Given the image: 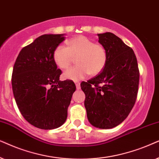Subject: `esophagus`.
Listing matches in <instances>:
<instances>
[{"instance_id": "obj_1", "label": "esophagus", "mask_w": 159, "mask_h": 159, "mask_svg": "<svg viewBox=\"0 0 159 159\" xmlns=\"http://www.w3.org/2000/svg\"><path fill=\"white\" fill-rule=\"evenodd\" d=\"M75 86H76V89H77L78 90L81 89V84H80L79 82H75Z\"/></svg>"}]
</instances>
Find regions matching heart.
<instances>
[{"label": "heart", "mask_w": 159, "mask_h": 159, "mask_svg": "<svg viewBox=\"0 0 159 159\" xmlns=\"http://www.w3.org/2000/svg\"><path fill=\"white\" fill-rule=\"evenodd\" d=\"M67 47L59 45L53 52V59L61 69H67L77 57V66L63 73L65 80L78 81L89 74L96 75L104 69L107 63V52L100 44L95 43L83 35L73 38L67 41Z\"/></svg>", "instance_id": "b5f03b06"}]
</instances>
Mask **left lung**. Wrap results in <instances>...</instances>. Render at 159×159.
I'll use <instances>...</instances> for the list:
<instances>
[{
    "label": "left lung",
    "mask_w": 159,
    "mask_h": 159,
    "mask_svg": "<svg viewBox=\"0 0 159 159\" xmlns=\"http://www.w3.org/2000/svg\"><path fill=\"white\" fill-rule=\"evenodd\" d=\"M107 52L100 73L81 84L89 121L94 127L112 129L132 111L138 92L139 73L134 51L112 33L97 34ZM101 86H99V85Z\"/></svg>",
    "instance_id": "obj_1"
}]
</instances>
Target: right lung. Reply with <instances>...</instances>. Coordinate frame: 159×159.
I'll return each instance as SVG.
<instances>
[{
	"label": "right lung",
	"instance_id": "add662e5",
	"mask_svg": "<svg viewBox=\"0 0 159 159\" xmlns=\"http://www.w3.org/2000/svg\"><path fill=\"white\" fill-rule=\"evenodd\" d=\"M65 34L41 35L20 51L14 63L11 84L14 99L25 119L41 129L65 122L75 85L60 81L62 71L53 59Z\"/></svg>",
	"mask_w": 159,
	"mask_h": 159
}]
</instances>
